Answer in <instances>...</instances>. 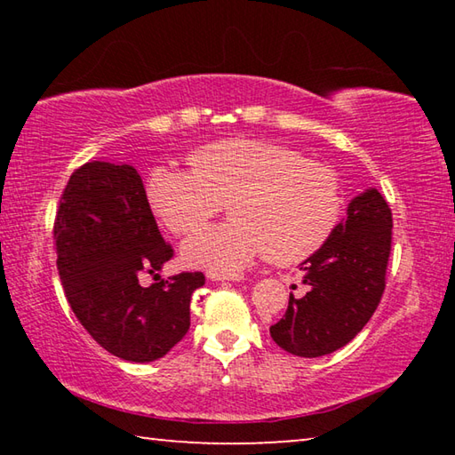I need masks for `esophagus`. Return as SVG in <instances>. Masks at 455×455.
<instances>
[{"mask_svg":"<svg viewBox=\"0 0 455 455\" xmlns=\"http://www.w3.org/2000/svg\"><path fill=\"white\" fill-rule=\"evenodd\" d=\"M211 281H243V275L238 273H222V271H209L206 273Z\"/></svg>","mask_w":455,"mask_h":455,"instance_id":"esophagus-1","label":"esophagus"}]
</instances>
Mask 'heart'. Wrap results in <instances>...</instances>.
I'll return each mask as SVG.
<instances>
[{"mask_svg": "<svg viewBox=\"0 0 455 455\" xmlns=\"http://www.w3.org/2000/svg\"><path fill=\"white\" fill-rule=\"evenodd\" d=\"M190 171L158 166L146 179V200L176 236L204 225L228 203L225 225L198 230L182 260L209 271H238L265 255L297 265L315 255L341 220L339 174L287 146L235 138L188 156Z\"/></svg>", "mask_w": 455, "mask_h": 455, "instance_id": "heart-1", "label": "heart"}]
</instances>
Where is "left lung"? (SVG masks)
Wrapping results in <instances>:
<instances>
[{
	"label": "left lung",
	"instance_id": "1",
	"mask_svg": "<svg viewBox=\"0 0 455 455\" xmlns=\"http://www.w3.org/2000/svg\"><path fill=\"white\" fill-rule=\"evenodd\" d=\"M391 209L377 188L351 200L321 249L301 265L303 297L289 295L273 341L291 355L321 357L347 345L371 319L385 291L391 252Z\"/></svg>",
	"mask_w": 455,
	"mask_h": 455
}]
</instances>
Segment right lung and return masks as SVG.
I'll return each instance as SVG.
<instances>
[{
	"label": "right lung",
	"mask_w": 455,
	"mask_h": 455,
	"mask_svg": "<svg viewBox=\"0 0 455 455\" xmlns=\"http://www.w3.org/2000/svg\"><path fill=\"white\" fill-rule=\"evenodd\" d=\"M66 299L100 347L124 361L164 357L190 327V297L203 273H180L150 287L174 251L160 235L140 174L94 160L68 180L53 222Z\"/></svg>",
	"instance_id": "1"
}]
</instances>
